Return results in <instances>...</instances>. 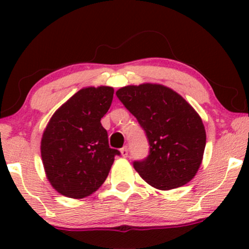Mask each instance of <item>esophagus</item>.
<instances>
[{"instance_id": "obj_1", "label": "esophagus", "mask_w": 249, "mask_h": 249, "mask_svg": "<svg viewBox=\"0 0 249 249\" xmlns=\"http://www.w3.org/2000/svg\"><path fill=\"white\" fill-rule=\"evenodd\" d=\"M120 152H121V155L124 156V158H127V156H128V147H127V146L122 147L120 149Z\"/></svg>"}]
</instances>
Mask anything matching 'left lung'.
<instances>
[{"instance_id":"1","label":"left lung","mask_w":249,"mask_h":249,"mask_svg":"<svg viewBox=\"0 0 249 249\" xmlns=\"http://www.w3.org/2000/svg\"><path fill=\"white\" fill-rule=\"evenodd\" d=\"M117 96L137 119L149 144L147 158L134 162L139 176L160 190L189 182L202 164L206 145L203 121L192 105L159 84L122 87Z\"/></svg>"}]
</instances>
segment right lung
<instances>
[{"mask_svg":"<svg viewBox=\"0 0 249 249\" xmlns=\"http://www.w3.org/2000/svg\"><path fill=\"white\" fill-rule=\"evenodd\" d=\"M114 89L86 87L52 115L44 130L40 154L54 189L70 198H84L100 188L118 149L110 148L101 119L108 111Z\"/></svg>","mask_w":249,"mask_h":249,"instance_id":"add662e5","label":"right lung"}]
</instances>
